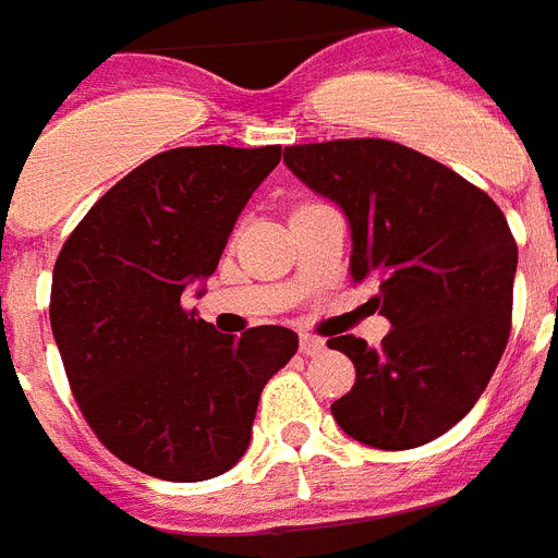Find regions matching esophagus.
I'll return each mask as SVG.
<instances>
[{"instance_id":"34e87169","label":"esophagus","mask_w":558,"mask_h":558,"mask_svg":"<svg viewBox=\"0 0 558 558\" xmlns=\"http://www.w3.org/2000/svg\"><path fill=\"white\" fill-rule=\"evenodd\" d=\"M300 349H302V354H307V356L323 354V351H325V340H323V337H314V333H302Z\"/></svg>"}]
</instances>
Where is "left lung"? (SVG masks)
<instances>
[{"instance_id": "1", "label": "left lung", "mask_w": 558, "mask_h": 558, "mask_svg": "<svg viewBox=\"0 0 558 558\" xmlns=\"http://www.w3.org/2000/svg\"><path fill=\"white\" fill-rule=\"evenodd\" d=\"M284 163L340 204L351 279L377 284L368 305L391 323L377 349L354 333L328 340L356 368L333 421L389 452L440 438L507 349L519 247L505 213L449 167L380 137L288 146Z\"/></svg>"}]
</instances>
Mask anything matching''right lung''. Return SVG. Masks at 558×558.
Returning a JSON list of instances; mask_svg holds the SVG:
<instances>
[{
	"label": "right lung",
	"mask_w": 558,
	"mask_h": 558,
	"mask_svg": "<svg viewBox=\"0 0 558 558\" xmlns=\"http://www.w3.org/2000/svg\"><path fill=\"white\" fill-rule=\"evenodd\" d=\"M282 146H181L144 160L65 239L51 331L100 444L163 481H207L247 452L265 383L300 337L258 325L218 333L184 291L218 267Z\"/></svg>",
	"instance_id": "1"
}]
</instances>
